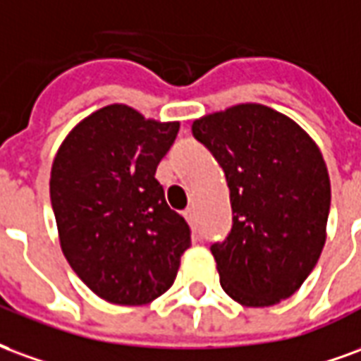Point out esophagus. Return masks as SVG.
I'll return each instance as SVG.
<instances>
[{
  "instance_id": "1",
  "label": "esophagus",
  "mask_w": 361,
  "mask_h": 361,
  "mask_svg": "<svg viewBox=\"0 0 361 361\" xmlns=\"http://www.w3.org/2000/svg\"><path fill=\"white\" fill-rule=\"evenodd\" d=\"M183 215L186 217V221H188L190 225H194V223H196V213H194V207H188V209H184Z\"/></svg>"
}]
</instances>
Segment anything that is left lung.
Returning <instances> with one entry per match:
<instances>
[{
	"label": "left lung",
	"mask_w": 361,
	"mask_h": 361,
	"mask_svg": "<svg viewBox=\"0 0 361 361\" xmlns=\"http://www.w3.org/2000/svg\"><path fill=\"white\" fill-rule=\"evenodd\" d=\"M192 134L231 190V233L209 246L223 290L248 307L292 296L325 244L331 183L319 148L294 121L259 104L202 117Z\"/></svg>",
	"instance_id": "left-lung-1"
}]
</instances>
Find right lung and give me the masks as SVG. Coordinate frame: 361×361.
Wrapping results in <instances>:
<instances>
[{
  "label": "right lung",
  "mask_w": 361,
  "mask_h": 361,
  "mask_svg": "<svg viewBox=\"0 0 361 361\" xmlns=\"http://www.w3.org/2000/svg\"><path fill=\"white\" fill-rule=\"evenodd\" d=\"M178 123L107 105L57 152L49 196L61 250L82 283L119 306L148 304L175 283L190 227L165 202L155 169Z\"/></svg>",
  "instance_id": "right-lung-1"
}]
</instances>
